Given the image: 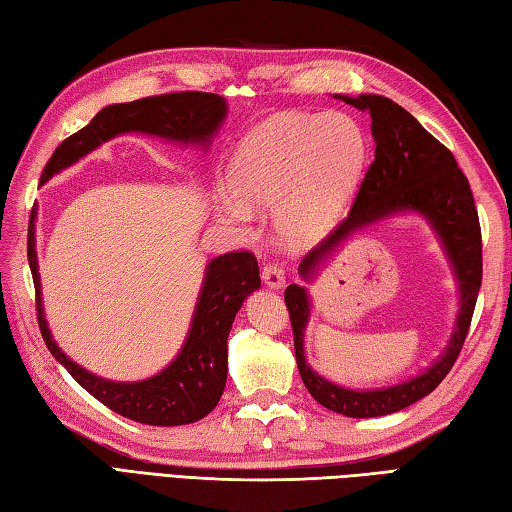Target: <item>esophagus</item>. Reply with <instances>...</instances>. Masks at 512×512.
I'll use <instances>...</instances> for the list:
<instances>
[{
    "label": "esophagus",
    "instance_id": "34e87169",
    "mask_svg": "<svg viewBox=\"0 0 512 512\" xmlns=\"http://www.w3.org/2000/svg\"><path fill=\"white\" fill-rule=\"evenodd\" d=\"M262 279H264V284H266L268 288L279 290L281 286L286 284V270H284V266L277 264V262L266 264V266L262 268Z\"/></svg>",
    "mask_w": 512,
    "mask_h": 512
}]
</instances>
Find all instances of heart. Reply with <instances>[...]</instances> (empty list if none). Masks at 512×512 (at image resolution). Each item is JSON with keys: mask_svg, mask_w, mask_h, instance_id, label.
Instances as JSON below:
<instances>
[{"mask_svg": "<svg viewBox=\"0 0 512 512\" xmlns=\"http://www.w3.org/2000/svg\"><path fill=\"white\" fill-rule=\"evenodd\" d=\"M365 158V132L350 114L277 116L239 143L226 171L233 200L220 213L244 224L246 211L277 209L281 242L306 248L334 224Z\"/></svg>", "mask_w": 512, "mask_h": 512, "instance_id": "obj_1", "label": "heart"}]
</instances>
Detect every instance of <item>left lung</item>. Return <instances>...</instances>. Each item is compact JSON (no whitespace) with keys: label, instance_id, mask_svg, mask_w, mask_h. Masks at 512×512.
Listing matches in <instances>:
<instances>
[{"label":"left lung","instance_id":"obj_1","mask_svg":"<svg viewBox=\"0 0 512 512\" xmlns=\"http://www.w3.org/2000/svg\"><path fill=\"white\" fill-rule=\"evenodd\" d=\"M339 99L372 116V136L376 143L374 162L365 171L350 215L303 257L299 266L301 277L308 279L314 268L361 226L396 211H418L440 235L462 292V308L455 332L447 352L436 365L396 387L354 391L328 383L306 363L303 330L310 314L308 292L297 284L286 288L284 299L290 312L292 334H295V356L303 385L325 409L350 418H376L405 409L431 394L458 361L482 286V228L469 180L451 151L438 138H433L416 118L402 110L398 103L378 94H361L356 99L339 96Z\"/></svg>","mask_w":512,"mask_h":512}]
</instances>
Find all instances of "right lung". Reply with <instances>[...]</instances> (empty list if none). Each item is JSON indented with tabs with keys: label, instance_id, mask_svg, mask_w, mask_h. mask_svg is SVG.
Wrapping results in <instances>:
<instances>
[{
	"label": "right lung",
	"instance_id": "add662e5",
	"mask_svg": "<svg viewBox=\"0 0 512 512\" xmlns=\"http://www.w3.org/2000/svg\"><path fill=\"white\" fill-rule=\"evenodd\" d=\"M224 116V99L211 92L156 94L132 103L103 107L88 125L54 149L41 173V184L116 134L136 129V132L182 140V143H189V140L209 143ZM32 220H35V211L30 215L28 226V264L32 281H35L39 330L50 354L68 369L76 383L112 411L129 420L154 424V427H178V424H189L211 413L226 385L228 332L244 299L259 288L257 257L248 250L215 257L206 266V279L198 306H195L191 330L176 361L154 378L140 380V383H110L72 363L52 341L41 308Z\"/></svg>",
	"mask_w": 512,
	"mask_h": 512
}]
</instances>
